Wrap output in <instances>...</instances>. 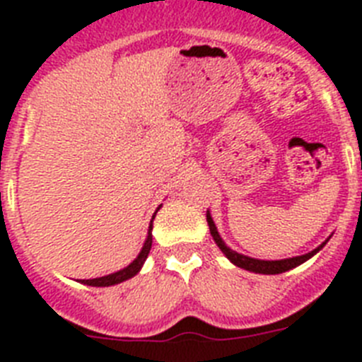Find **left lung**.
<instances>
[{"label":"left lung","mask_w":362,"mask_h":362,"mask_svg":"<svg viewBox=\"0 0 362 362\" xmlns=\"http://www.w3.org/2000/svg\"><path fill=\"white\" fill-rule=\"evenodd\" d=\"M221 243V241H219ZM145 254H146V248L143 246V250L137 254V257L134 259L132 263L129 264V267L121 268V270L114 272V274H108V276H103V277H95V279H81L79 283L81 284H86V286H98V288H103V286H114V284H119L123 283V281H129L132 279L134 276H136L137 272L141 270L143 267V261H145ZM232 263H235L232 257H228Z\"/></svg>","instance_id":"obj_1"}]
</instances>
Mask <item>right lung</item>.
<instances>
[{
  "mask_svg": "<svg viewBox=\"0 0 362 362\" xmlns=\"http://www.w3.org/2000/svg\"><path fill=\"white\" fill-rule=\"evenodd\" d=\"M206 219H210V216H206ZM212 225V223H210ZM322 246L315 248L313 252L305 255H299V257H290V259H281V261H263V259H254V257H248V255H243L241 261H238V267L245 268L248 272H254V274H264V276H274V274H283V272H288L292 268L299 267L303 264L305 261H308L310 257L317 254L321 250Z\"/></svg>",
  "mask_w": 362,
  "mask_h": 362,
  "instance_id": "right-lung-1",
  "label": "right lung"
}]
</instances>
